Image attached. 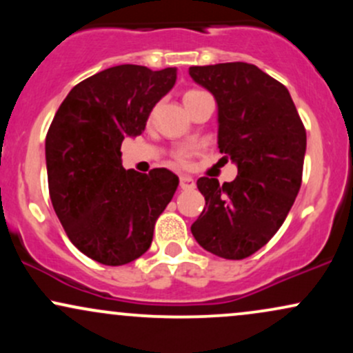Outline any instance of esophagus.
I'll list each match as a JSON object with an SVG mask.
<instances>
[{
  "instance_id": "obj_1",
  "label": "esophagus",
  "mask_w": 353,
  "mask_h": 353,
  "mask_svg": "<svg viewBox=\"0 0 353 353\" xmlns=\"http://www.w3.org/2000/svg\"><path fill=\"white\" fill-rule=\"evenodd\" d=\"M179 188L184 189V190H190V189L196 188V182H194L192 177H189V176H181V179H179Z\"/></svg>"
}]
</instances>
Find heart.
<instances>
[{
  "label": "heart",
  "instance_id": "obj_1",
  "mask_svg": "<svg viewBox=\"0 0 353 353\" xmlns=\"http://www.w3.org/2000/svg\"><path fill=\"white\" fill-rule=\"evenodd\" d=\"M202 91H196V89H192V91H188L184 94V101H188V99H190V98H194V96H197V94H201ZM185 157H188V152H179L177 154V163H181V164H185Z\"/></svg>",
  "mask_w": 353,
  "mask_h": 353
}]
</instances>
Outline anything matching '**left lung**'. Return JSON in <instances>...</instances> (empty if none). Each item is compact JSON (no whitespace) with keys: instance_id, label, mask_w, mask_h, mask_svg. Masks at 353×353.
Returning <instances> with one entry per match:
<instances>
[{"instance_id":"obj_1","label":"left lung","mask_w":353,"mask_h":353,"mask_svg":"<svg viewBox=\"0 0 353 353\" xmlns=\"http://www.w3.org/2000/svg\"><path fill=\"white\" fill-rule=\"evenodd\" d=\"M219 109L217 144L237 164V177L219 184L201 177L205 208L190 232L214 255L241 261L281 229L302 184L307 134L289 91L249 63L189 68Z\"/></svg>"}]
</instances>
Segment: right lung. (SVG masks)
Here are the masks:
<instances>
[{"label": "right lung", "instance_id": "add662e5", "mask_svg": "<svg viewBox=\"0 0 353 353\" xmlns=\"http://www.w3.org/2000/svg\"><path fill=\"white\" fill-rule=\"evenodd\" d=\"M176 68L121 64L81 81L46 134L50 197L70 241L104 265H124L151 247L154 225L179 177L157 168L125 171L124 137L144 131L152 108L176 84Z\"/></svg>", "mask_w": 353, "mask_h": 353}]
</instances>
